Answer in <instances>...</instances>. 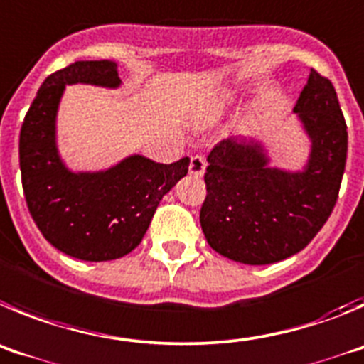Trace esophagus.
Wrapping results in <instances>:
<instances>
[{"label":"esophagus","mask_w":364,"mask_h":364,"mask_svg":"<svg viewBox=\"0 0 364 364\" xmlns=\"http://www.w3.org/2000/svg\"><path fill=\"white\" fill-rule=\"evenodd\" d=\"M205 168H206V159L203 156H192L190 158V174L196 176V178H201L205 174Z\"/></svg>","instance_id":"obj_1"}]
</instances>
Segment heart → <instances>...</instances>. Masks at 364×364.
I'll return each instance as SVG.
<instances>
[{
    "label": "heart",
    "mask_w": 364,
    "mask_h": 364,
    "mask_svg": "<svg viewBox=\"0 0 364 364\" xmlns=\"http://www.w3.org/2000/svg\"><path fill=\"white\" fill-rule=\"evenodd\" d=\"M227 101H228V96H215V97H212V100H208L205 105H203V109L199 110L198 117L201 121L212 119V117H215L219 112H221L223 107L227 105Z\"/></svg>",
    "instance_id": "b5f03b06"
}]
</instances>
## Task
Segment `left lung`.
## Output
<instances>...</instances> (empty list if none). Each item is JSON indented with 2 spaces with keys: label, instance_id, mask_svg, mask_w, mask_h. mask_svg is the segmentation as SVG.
I'll return each instance as SVG.
<instances>
[{
  "label": "left lung",
  "instance_id": "obj_1",
  "mask_svg": "<svg viewBox=\"0 0 364 364\" xmlns=\"http://www.w3.org/2000/svg\"><path fill=\"white\" fill-rule=\"evenodd\" d=\"M294 112L312 139L303 172L270 168L259 143L223 139L208 154L203 234L218 254L245 264H270L303 250L336 206L348 132L336 88L310 70Z\"/></svg>",
  "mask_w": 364,
  "mask_h": 364
}]
</instances>
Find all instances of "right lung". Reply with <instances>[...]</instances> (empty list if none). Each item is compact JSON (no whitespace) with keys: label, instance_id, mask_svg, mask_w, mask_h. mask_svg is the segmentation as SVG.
Masks as SVG:
<instances>
[{"label":"right lung","instance_id":"obj_1","mask_svg":"<svg viewBox=\"0 0 364 364\" xmlns=\"http://www.w3.org/2000/svg\"><path fill=\"white\" fill-rule=\"evenodd\" d=\"M119 87L117 63L76 61L39 87L19 132V168L28 212L52 247L81 261H112L141 243L163 196L188 172L130 156L105 172L74 174L55 149V112L65 85Z\"/></svg>","mask_w":364,"mask_h":364}]
</instances>
